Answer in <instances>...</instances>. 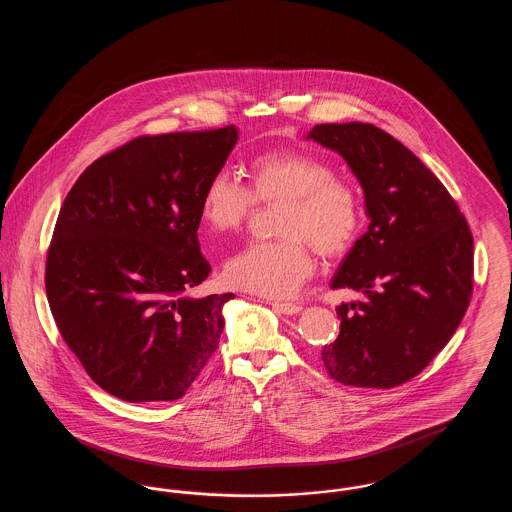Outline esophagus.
I'll return each instance as SVG.
<instances>
[{"instance_id":"1","label":"esophagus","mask_w":512,"mask_h":512,"mask_svg":"<svg viewBox=\"0 0 512 512\" xmlns=\"http://www.w3.org/2000/svg\"><path fill=\"white\" fill-rule=\"evenodd\" d=\"M265 303L270 305L274 311H278V313H284V315H297V313H301V311H303V307H301V305H297V303H286V301H270V299H267Z\"/></svg>"}]
</instances>
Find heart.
I'll use <instances>...</instances> for the list:
<instances>
[{
  "label": "heart",
  "mask_w": 512,
  "mask_h": 512,
  "mask_svg": "<svg viewBox=\"0 0 512 512\" xmlns=\"http://www.w3.org/2000/svg\"><path fill=\"white\" fill-rule=\"evenodd\" d=\"M244 186L228 171L215 172L201 194V219L215 234L244 226L255 203H280L276 242L245 245L232 255L224 282L236 290L286 297L313 274L311 247L324 259L341 257L363 228L357 190L322 157L301 149H270L245 167Z\"/></svg>",
  "instance_id": "1"
}]
</instances>
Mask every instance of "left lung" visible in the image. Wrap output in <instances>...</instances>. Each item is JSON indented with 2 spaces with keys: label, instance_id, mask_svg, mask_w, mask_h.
<instances>
[{
  "label": "left lung",
  "instance_id": "obj_1",
  "mask_svg": "<svg viewBox=\"0 0 512 512\" xmlns=\"http://www.w3.org/2000/svg\"><path fill=\"white\" fill-rule=\"evenodd\" d=\"M307 140L347 161L370 219L330 284L365 299L336 309L340 336L324 345L322 363L345 386L395 388L422 372L463 320L472 232L436 174L382 128L317 124Z\"/></svg>",
  "mask_w": 512,
  "mask_h": 512
}]
</instances>
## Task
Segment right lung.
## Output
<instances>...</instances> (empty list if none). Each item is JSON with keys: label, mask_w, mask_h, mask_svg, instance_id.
Returning <instances> with one entry per match:
<instances>
[{"label": "right lung", "mask_w": 512, "mask_h": 512, "mask_svg": "<svg viewBox=\"0 0 512 512\" xmlns=\"http://www.w3.org/2000/svg\"><path fill=\"white\" fill-rule=\"evenodd\" d=\"M236 142L232 124L140 136L65 197L46 261L49 309L90 378L122 401L180 399L219 347L234 293H182L211 272L197 242L201 194Z\"/></svg>", "instance_id": "add662e5"}]
</instances>
